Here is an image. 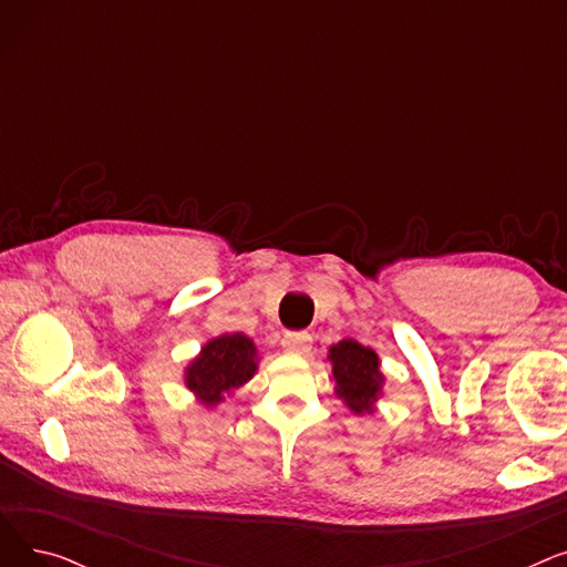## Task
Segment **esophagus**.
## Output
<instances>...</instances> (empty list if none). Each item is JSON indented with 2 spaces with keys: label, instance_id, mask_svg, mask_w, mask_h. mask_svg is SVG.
I'll use <instances>...</instances> for the list:
<instances>
[{
  "label": "esophagus",
  "instance_id": "obj_1",
  "mask_svg": "<svg viewBox=\"0 0 567 567\" xmlns=\"http://www.w3.org/2000/svg\"><path fill=\"white\" fill-rule=\"evenodd\" d=\"M282 349L287 353H296V355H306L310 351V336L306 333H293V336H285L282 338Z\"/></svg>",
  "mask_w": 567,
  "mask_h": 567
}]
</instances>
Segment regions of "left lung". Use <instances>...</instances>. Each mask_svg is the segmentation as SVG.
I'll return each instance as SVG.
<instances>
[{
	"label": "left lung",
	"mask_w": 567,
	"mask_h": 567,
	"mask_svg": "<svg viewBox=\"0 0 567 567\" xmlns=\"http://www.w3.org/2000/svg\"><path fill=\"white\" fill-rule=\"evenodd\" d=\"M326 359L331 361V381L338 400L355 415L377 413L385 383L379 353L359 340L344 338L329 347Z\"/></svg>",
	"instance_id": "obj_1"
}]
</instances>
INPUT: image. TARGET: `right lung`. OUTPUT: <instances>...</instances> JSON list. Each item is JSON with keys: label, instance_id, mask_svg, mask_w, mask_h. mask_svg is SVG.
Returning a JSON list of instances; mask_svg holds the SVG:
<instances>
[{"label": "right lung", "instance_id": "obj_1", "mask_svg": "<svg viewBox=\"0 0 567 567\" xmlns=\"http://www.w3.org/2000/svg\"><path fill=\"white\" fill-rule=\"evenodd\" d=\"M259 355L246 333H223L202 344L184 368L186 389L204 409H216L255 377Z\"/></svg>", "mask_w": 567, "mask_h": 567}]
</instances>
